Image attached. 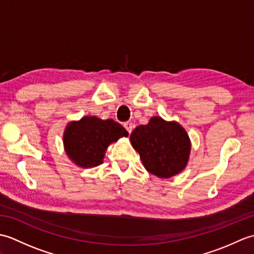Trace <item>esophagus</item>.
<instances>
[{
  "mask_svg": "<svg viewBox=\"0 0 254 254\" xmlns=\"http://www.w3.org/2000/svg\"><path fill=\"white\" fill-rule=\"evenodd\" d=\"M133 123L132 122H126L124 123V127L127 128V131L131 134V132H132V130H133Z\"/></svg>",
  "mask_w": 254,
  "mask_h": 254,
  "instance_id": "esophagus-1",
  "label": "esophagus"
}]
</instances>
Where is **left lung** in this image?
I'll return each mask as SVG.
<instances>
[{"instance_id":"obj_1","label":"left lung","mask_w":254,"mask_h":254,"mask_svg":"<svg viewBox=\"0 0 254 254\" xmlns=\"http://www.w3.org/2000/svg\"><path fill=\"white\" fill-rule=\"evenodd\" d=\"M130 141L145 169L160 179L179 175L190 158L191 141L185 127L161 117H152L147 124L134 128Z\"/></svg>"}]
</instances>
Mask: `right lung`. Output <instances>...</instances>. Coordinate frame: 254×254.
<instances>
[{
    "label": "right lung",
    "mask_w": 254,
    "mask_h": 254,
    "mask_svg": "<svg viewBox=\"0 0 254 254\" xmlns=\"http://www.w3.org/2000/svg\"><path fill=\"white\" fill-rule=\"evenodd\" d=\"M127 135L126 128L112 119L85 116L66 124L63 133L64 150L68 159L80 168H94L104 163L110 144Z\"/></svg>",
    "instance_id": "add662e5"
}]
</instances>
